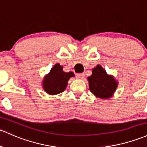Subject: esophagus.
Here are the masks:
<instances>
[{"label":"esophagus","mask_w":147,"mask_h":147,"mask_svg":"<svg viewBox=\"0 0 147 147\" xmlns=\"http://www.w3.org/2000/svg\"><path fill=\"white\" fill-rule=\"evenodd\" d=\"M84 73H80V74H77V77L78 79H80V80H82V79L84 78Z\"/></svg>","instance_id":"obj_1"}]
</instances>
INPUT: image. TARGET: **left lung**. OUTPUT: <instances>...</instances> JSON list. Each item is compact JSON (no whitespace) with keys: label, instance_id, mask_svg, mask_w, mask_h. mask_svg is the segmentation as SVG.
Returning <instances> with one entry per match:
<instances>
[{"label":"left lung","instance_id":"obj_1","mask_svg":"<svg viewBox=\"0 0 147 147\" xmlns=\"http://www.w3.org/2000/svg\"><path fill=\"white\" fill-rule=\"evenodd\" d=\"M88 81L91 93L102 99L112 97L118 86L114 77L107 75L100 65L92 70V75L88 77Z\"/></svg>","mask_w":147,"mask_h":147}]
</instances>
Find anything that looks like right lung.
<instances>
[{
  "label": "right lung",
  "mask_w": 147,
  "mask_h": 147,
  "mask_svg": "<svg viewBox=\"0 0 147 147\" xmlns=\"http://www.w3.org/2000/svg\"><path fill=\"white\" fill-rule=\"evenodd\" d=\"M73 72H65L63 66L56 63L51 69L49 73L45 77L42 86L45 91L49 95H56L65 91L70 77H74Z\"/></svg>",
  "instance_id": "obj_1"
}]
</instances>
